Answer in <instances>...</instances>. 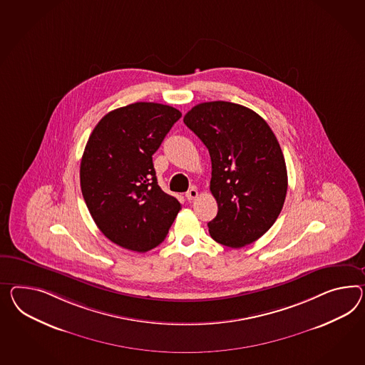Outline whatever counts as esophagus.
<instances>
[{"label": "esophagus", "instance_id": "esophagus-1", "mask_svg": "<svg viewBox=\"0 0 365 365\" xmlns=\"http://www.w3.org/2000/svg\"><path fill=\"white\" fill-rule=\"evenodd\" d=\"M198 196V192H197L196 187H190L189 190L187 192V195L185 197L187 198V201H192V200H195Z\"/></svg>", "mask_w": 365, "mask_h": 365}]
</instances>
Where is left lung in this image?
<instances>
[{
  "label": "left lung",
  "mask_w": 365,
  "mask_h": 365,
  "mask_svg": "<svg viewBox=\"0 0 365 365\" xmlns=\"http://www.w3.org/2000/svg\"><path fill=\"white\" fill-rule=\"evenodd\" d=\"M184 123L212 160L210 192L218 212L207 227L215 242L240 249L277 221L287 193V169L269 124L241 104L195 106Z\"/></svg>",
  "instance_id": "obj_1"
}]
</instances>
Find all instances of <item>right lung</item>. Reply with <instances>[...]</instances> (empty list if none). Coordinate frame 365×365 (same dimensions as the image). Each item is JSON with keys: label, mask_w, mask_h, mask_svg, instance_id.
I'll return each instance as SVG.
<instances>
[{"label": "right lung", "mask_w": 365, "mask_h": 365, "mask_svg": "<svg viewBox=\"0 0 365 365\" xmlns=\"http://www.w3.org/2000/svg\"><path fill=\"white\" fill-rule=\"evenodd\" d=\"M181 113L138 102L96 124L81 161V189L99 230L113 243L145 252L164 241L181 204L161 190L152 155Z\"/></svg>", "instance_id": "1"}]
</instances>
